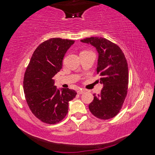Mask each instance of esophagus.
<instances>
[{"instance_id": "esophagus-1", "label": "esophagus", "mask_w": 155, "mask_h": 155, "mask_svg": "<svg viewBox=\"0 0 155 155\" xmlns=\"http://www.w3.org/2000/svg\"><path fill=\"white\" fill-rule=\"evenodd\" d=\"M85 90H83V89H79V90H78L77 93L78 94H83L84 92H85Z\"/></svg>"}]
</instances>
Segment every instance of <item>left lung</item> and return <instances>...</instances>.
I'll return each mask as SVG.
<instances>
[{
	"mask_svg": "<svg viewBox=\"0 0 155 155\" xmlns=\"http://www.w3.org/2000/svg\"><path fill=\"white\" fill-rule=\"evenodd\" d=\"M91 44L98 53L97 73L103 85L101 94L89 104L94 116L108 120L118 114L127 94L128 71L127 59L120 47L103 38L91 37L81 40Z\"/></svg>",
	"mask_w": 155,
	"mask_h": 155,
	"instance_id": "1",
	"label": "left lung"
}]
</instances>
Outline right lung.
<instances>
[{"instance_id": "1", "label": "right lung", "mask_w": 155, "mask_h": 155, "mask_svg": "<svg viewBox=\"0 0 155 155\" xmlns=\"http://www.w3.org/2000/svg\"><path fill=\"white\" fill-rule=\"evenodd\" d=\"M74 43V40L61 38L44 41L34 51L25 73L26 101L34 115L46 124L61 121L68 112V103L77 95L74 90L57 88L53 79Z\"/></svg>"}]
</instances>
